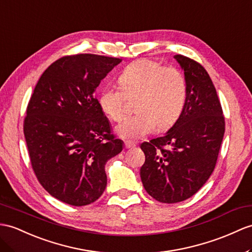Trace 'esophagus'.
I'll list each match as a JSON object with an SVG mask.
<instances>
[{
    "mask_svg": "<svg viewBox=\"0 0 252 252\" xmlns=\"http://www.w3.org/2000/svg\"><path fill=\"white\" fill-rule=\"evenodd\" d=\"M134 144L133 143H130V142H125V149H131V147H133Z\"/></svg>",
    "mask_w": 252,
    "mask_h": 252,
    "instance_id": "1",
    "label": "esophagus"
}]
</instances>
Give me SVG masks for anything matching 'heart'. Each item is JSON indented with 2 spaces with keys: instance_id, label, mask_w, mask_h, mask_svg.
Returning a JSON list of instances; mask_svg holds the SVG:
<instances>
[{
  "instance_id": "obj_1",
  "label": "heart",
  "mask_w": 252,
  "mask_h": 252,
  "mask_svg": "<svg viewBox=\"0 0 252 252\" xmlns=\"http://www.w3.org/2000/svg\"><path fill=\"white\" fill-rule=\"evenodd\" d=\"M120 88L108 84L99 95L103 112L120 122L127 111V98H137V114L115 127L122 139L134 141L159 128H169L180 119L187 102V82L182 71L157 61L140 59L126 66L118 78Z\"/></svg>"
}]
</instances>
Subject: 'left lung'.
Masks as SVG:
<instances>
[{"mask_svg":"<svg viewBox=\"0 0 252 252\" xmlns=\"http://www.w3.org/2000/svg\"><path fill=\"white\" fill-rule=\"evenodd\" d=\"M174 59L187 82L185 109L164 136L140 146L145 155L141 181L162 203H177L199 191L213 173L224 134L222 108L210 75L191 59Z\"/></svg>","mask_w":252,"mask_h":252,"instance_id":"8db88e82","label":"left lung"}]
</instances>
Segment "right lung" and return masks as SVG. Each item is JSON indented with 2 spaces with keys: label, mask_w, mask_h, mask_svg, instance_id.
I'll return each instance as SVG.
<instances>
[{
  "label": "right lung",
  "mask_w": 252,
  "mask_h": 252,
  "mask_svg": "<svg viewBox=\"0 0 252 252\" xmlns=\"http://www.w3.org/2000/svg\"><path fill=\"white\" fill-rule=\"evenodd\" d=\"M122 62L96 54L61 58L44 71L29 101L23 131L34 173L52 197L93 203L107 186L106 162L123 150L94 93Z\"/></svg>",
  "instance_id": "right-lung-1"
}]
</instances>
